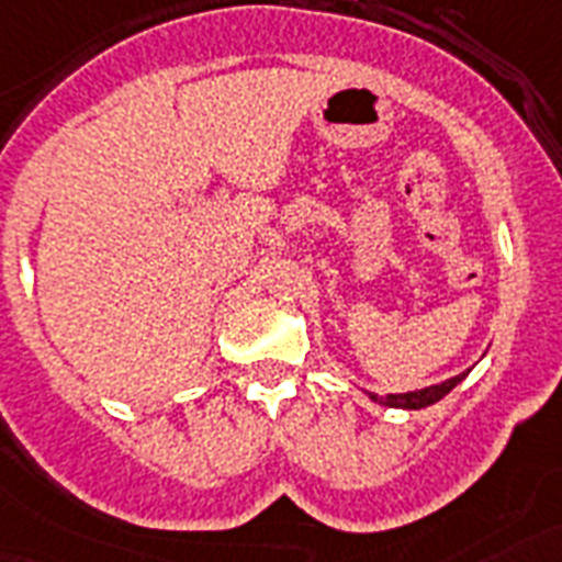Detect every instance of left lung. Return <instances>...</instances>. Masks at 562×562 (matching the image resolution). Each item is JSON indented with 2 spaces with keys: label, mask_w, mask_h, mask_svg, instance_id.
Listing matches in <instances>:
<instances>
[{
  "label": "left lung",
  "mask_w": 562,
  "mask_h": 562,
  "mask_svg": "<svg viewBox=\"0 0 562 562\" xmlns=\"http://www.w3.org/2000/svg\"><path fill=\"white\" fill-rule=\"evenodd\" d=\"M468 375V372H462V375L450 378V381H445V384H436V386H427V390H415V392H401V395H369L372 401H378V404H384V407H401V409H422V407H430V404H436V401H441L447 395V392L453 390L462 378Z\"/></svg>",
  "instance_id": "left-lung-1"
}]
</instances>
